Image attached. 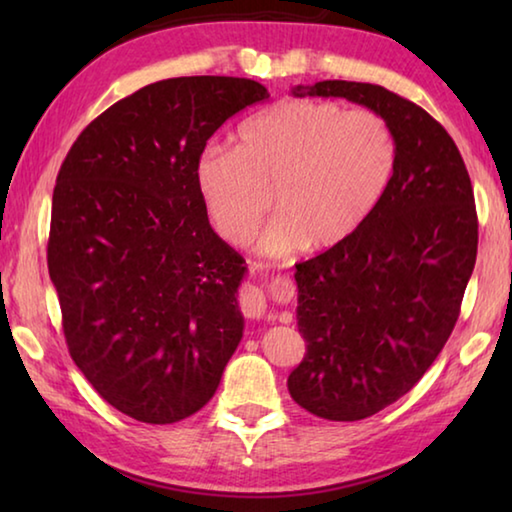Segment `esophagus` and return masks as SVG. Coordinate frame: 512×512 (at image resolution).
<instances>
[{
	"instance_id": "34e87169",
	"label": "esophagus",
	"mask_w": 512,
	"mask_h": 512,
	"mask_svg": "<svg viewBox=\"0 0 512 512\" xmlns=\"http://www.w3.org/2000/svg\"><path fill=\"white\" fill-rule=\"evenodd\" d=\"M239 307L248 318H262L266 314L264 291L259 287H253V284H246V287L239 291Z\"/></svg>"
}]
</instances>
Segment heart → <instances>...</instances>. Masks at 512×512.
<instances>
[{
    "label": "heart",
    "mask_w": 512,
    "mask_h": 512,
    "mask_svg": "<svg viewBox=\"0 0 512 512\" xmlns=\"http://www.w3.org/2000/svg\"><path fill=\"white\" fill-rule=\"evenodd\" d=\"M237 140L198 153L196 192L232 246L248 244L275 192L277 216L257 241L268 257L343 244L377 210L397 167L388 121L336 101H277L248 117Z\"/></svg>",
    "instance_id": "1"
}]
</instances>
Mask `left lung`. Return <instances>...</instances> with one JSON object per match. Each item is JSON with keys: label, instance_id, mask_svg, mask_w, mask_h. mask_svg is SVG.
Returning a JSON list of instances; mask_svg holds the SVG:
<instances>
[{"label": "left lung", "instance_id": "left-lung-1", "mask_svg": "<svg viewBox=\"0 0 512 512\" xmlns=\"http://www.w3.org/2000/svg\"><path fill=\"white\" fill-rule=\"evenodd\" d=\"M293 97H341L388 121L391 187L343 244L296 264L305 359L289 393L325 420L354 422L418 384L461 314L479 221L465 162L427 110L372 83L296 85Z\"/></svg>", "mask_w": 512, "mask_h": 512}]
</instances>
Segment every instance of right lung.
I'll return each instance as SVG.
<instances>
[{
  "label": "right lung",
  "mask_w": 512,
  "mask_h": 512,
  "mask_svg": "<svg viewBox=\"0 0 512 512\" xmlns=\"http://www.w3.org/2000/svg\"><path fill=\"white\" fill-rule=\"evenodd\" d=\"M262 83L180 76L117 101L58 171L47 244L69 354L94 391L146 424L212 400L244 336L246 262L196 192L198 153Z\"/></svg>",
  "instance_id": "right-lung-1"
}]
</instances>
